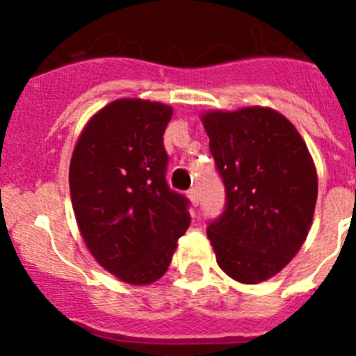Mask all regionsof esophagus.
Segmentation results:
<instances>
[{"label": "esophagus", "instance_id": "esophagus-1", "mask_svg": "<svg viewBox=\"0 0 356 356\" xmlns=\"http://www.w3.org/2000/svg\"><path fill=\"white\" fill-rule=\"evenodd\" d=\"M188 199H190L191 206H193V208H197V206H199V191H197L195 188H191V190L188 191Z\"/></svg>", "mask_w": 356, "mask_h": 356}]
</instances>
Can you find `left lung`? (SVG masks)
Instances as JSON below:
<instances>
[{
	"label": "left lung",
	"instance_id": "left-lung-1",
	"mask_svg": "<svg viewBox=\"0 0 356 356\" xmlns=\"http://www.w3.org/2000/svg\"><path fill=\"white\" fill-rule=\"evenodd\" d=\"M225 184L208 227L216 264L243 285L274 277L298 254L317 202V170L298 129L270 107L200 114Z\"/></svg>",
	"mask_w": 356,
	"mask_h": 356
}]
</instances>
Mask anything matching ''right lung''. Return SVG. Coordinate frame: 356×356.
<instances>
[{"instance_id":"add662e5","label":"right lung","mask_w":356,"mask_h":356,"mask_svg":"<svg viewBox=\"0 0 356 356\" xmlns=\"http://www.w3.org/2000/svg\"><path fill=\"white\" fill-rule=\"evenodd\" d=\"M172 114L161 102H111L86 123L70 161L80 234L98 265L129 285L163 277L190 227L188 200L165 179Z\"/></svg>"}]
</instances>
